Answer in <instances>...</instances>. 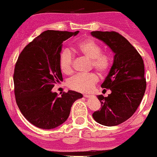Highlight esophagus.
<instances>
[{
	"instance_id": "1",
	"label": "esophagus",
	"mask_w": 157,
	"mask_h": 157,
	"mask_svg": "<svg viewBox=\"0 0 157 157\" xmlns=\"http://www.w3.org/2000/svg\"><path fill=\"white\" fill-rule=\"evenodd\" d=\"M91 94H84V97H85V98H90L91 97Z\"/></svg>"
}]
</instances>
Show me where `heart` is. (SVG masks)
I'll use <instances>...</instances> for the list:
<instances>
[{
	"label": "heart",
	"mask_w": 157,
	"mask_h": 157,
	"mask_svg": "<svg viewBox=\"0 0 157 157\" xmlns=\"http://www.w3.org/2000/svg\"><path fill=\"white\" fill-rule=\"evenodd\" d=\"M72 52L90 60V67L100 75H105L111 66V57L107 52H101V46L91 39H85L78 41L72 48ZM74 56L68 49L61 52L59 56L60 70L65 75H71L73 72ZM98 81L94 73L80 74L68 81V87L75 91L86 92L90 91Z\"/></svg>",
	"instance_id": "heart-1"
}]
</instances>
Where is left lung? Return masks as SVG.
<instances>
[{
    "mask_svg": "<svg viewBox=\"0 0 157 157\" xmlns=\"http://www.w3.org/2000/svg\"><path fill=\"white\" fill-rule=\"evenodd\" d=\"M91 33L115 54L112 67L101 85L111 93L108 97L98 95L101 107L93 113L92 117L102 125L116 126L129 119L142 101L147 87L144 60L129 41L118 33L93 31Z\"/></svg>",
    "mask_w": 157,
    "mask_h": 157,
    "instance_id": "obj_1",
    "label": "left lung"
}]
</instances>
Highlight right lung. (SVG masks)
<instances>
[{
	"instance_id": "1",
	"label": "right lung",
	"mask_w": 157,
	"mask_h": 157,
	"mask_svg": "<svg viewBox=\"0 0 157 157\" xmlns=\"http://www.w3.org/2000/svg\"><path fill=\"white\" fill-rule=\"evenodd\" d=\"M78 31L46 30L26 45L13 73L17 105L24 117L41 129H53L69 117L72 104L82 98L74 91L61 96L51 90L63 81L59 56L63 43Z\"/></svg>"
}]
</instances>
